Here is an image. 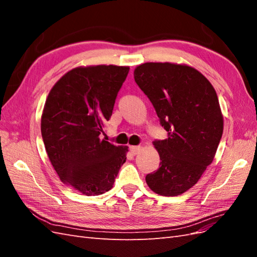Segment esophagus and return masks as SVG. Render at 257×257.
Wrapping results in <instances>:
<instances>
[{
	"label": "esophagus",
	"instance_id": "1",
	"mask_svg": "<svg viewBox=\"0 0 257 257\" xmlns=\"http://www.w3.org/2000/svg\"><path fill=\"white\" fill-rule=\"evenodd\" d=\"M141 150H143V148H141L140 146H132V147H130V151H132L133 155L140 154Z\"/></svg>",
	"mask_w": 257,
	"mask_h": 257
}]
</instances>
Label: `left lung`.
I'll return each instance as SVG.
<instances>
[{"mask_svg":"<svg viewBox=\"0 0 257 257\" xmlns=\"http://www.w3.org/2000/svg\"><path fill=\"white\" fill-rule=\"evenodd\" d=\"M134 77L169 134L154 141L160 166L146 182L157 194H182L199 181L220 144L224 122L216 91L185 64L145 63L135 68Z\"/></svg>","mask_w":257,"mask_h":257,"instance_id":"1","label":"left lung"}]
</instances>
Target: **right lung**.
<instances>
[{
	"label": "right lung",
	"instance_id": "1",
	"mask_svg": "<svg viewBox=\"0 0 257 257\" xmlns=\"http://www.w3.org/2000/svg\"><path fill=\"white\" fill-rule=\"evenodd\" d=\"M128 73V66L116 65L76 67L46 98L41 132L47 156L59 179L85 195L110 190L127 159V146H114L100 135Z\"/></svg>",
	"mask_w": 257,
	"mask_h": 257
}]
</instances>
